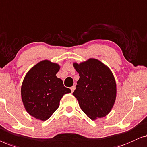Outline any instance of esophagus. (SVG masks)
<instances>
[{
  "label": "esophagus",
  "instance_id": "obj_1",
  "mask_svg": "<svg viewBox=\"0 0 147 147\" xmlns=\"http://www.w3.org/2000/svg\"><path fill=\"white\" fill-rule=\"evenodd\" d=\"M75 86H72V87H71V92H74V89H75Z\"/></svg>",
  "mask_w": 147,
  "mask_h": 147
}]
</instances>
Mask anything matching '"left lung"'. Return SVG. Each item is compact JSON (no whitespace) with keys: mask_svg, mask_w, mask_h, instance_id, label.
<instances>
[{"mask_svg":"<svg viewBox=\"0 0 147 147\" xmlns=\"http://www.w3.org/2000/svg\"><path fill=\"white\" fill-rule=\"evenodd\" d=\"M73 66L80 78L73 94L80 109L92 120L105 117L113 108L117 94L112 72L94 59Z\"/></svg>","mask_w":147,"mask_h":147,"instance_id":"left-lung-1","label":"left lung"}]
</instances>
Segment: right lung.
<instances>
[{"instance_id": "add662e5", "label": "right lung", "mask_w": 147, "mask_h": 147, "mask_svg": "<svg viewBox=\"0 0 147 147\" xmlns=\"http://www.w3.org/2000/svg\"><path fill=\"white\" fill-rule=\"evenodd\" d=\"M59 69V65L45 60L34 66L24 78L22 100L28 113L37 119H49L59 108L63 95L71 92L56 76Z\"/></svg>"}]
</instances>
